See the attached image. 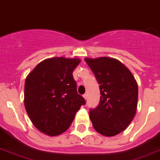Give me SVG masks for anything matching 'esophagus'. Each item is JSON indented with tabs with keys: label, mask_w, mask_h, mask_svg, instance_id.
<instances>
[{
	"label": "esophagus",
	"mask_w": 160,
	"mask_h": 160,
	"mask_svg": "<svg viewBox=\"0 0 160 160\" xmlns=\"http://www.w3.org/2000/svg\"><path fill=\"white\" fill-rule=\"evenodd\" d=\"M83 97H84V98H85V99H87V94H86V93H84V94H83Z\"/></svg>",
	"instance_id": "34e87169"
}]
</instances>
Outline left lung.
Segmentation results:
<instances>
[{
  "label": "left lung",
  "mask_w": 160,
  "mask_h": 160,
  "mask_svg": "<svg viewBox=\"0 0 160 160\" xmlns=\"http://www.w3.org/2000/svg\"><path fill=\"white\" fill-rule=\"evenodd\" d=\"M99 84L100 100L89 109V118L96 132L113 136L128 127L137 107L138 86L131 71L113 58H85Z\"/></svg>",
  "instance_id": "1"
}]
</instances>
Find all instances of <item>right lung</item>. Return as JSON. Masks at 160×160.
<instances>
[{
  "mask_svg": "<svg viewBox=\"0 0 160 160\" xmlns=\"http://www.w3.org/2000/svg\"><path fill=\"white\" fill-rule=\"evenodd\" d=\"M80 59L44 60L28 74L24 84V106L35 127L48 136L67 131L85 99L77 92L73 71Z\"/></svg>",
  "mask_w": 160,
  "mask_h": 160,
  "instance_id": "obj_1",
  "label": "right lung"
}]
</instances>
